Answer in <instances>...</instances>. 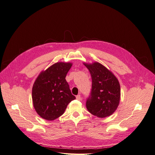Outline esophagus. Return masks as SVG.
I'll use <instances>...</instances> for the list:
<instances>
[{
    "mask_svg": "<svg viewBox=\"0 0 155 155\" xmlns=\"http://www.w3.org/2000/svg\"><path fill=\"white\" fill-rule=\"evenodd\" d=\"M76 99L78 100H81V96L80 95H78L77 96H76Z\"/></svg>",
    "mask_w": 155,
    "mask_h": 155,
    "instance_id": "esophagus-1",
    "label": "esophagus"
}]
</instances>
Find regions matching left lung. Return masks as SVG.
Instances as JSON below:
<instances>
[{
  "instance_id": "1",
  "label": "left lung",
  "mask_w": 155,
  "mask_h": 155,
  "mask_svg": "<svg viewBox=\"0 0 155 155\" xmlns=\"http://www.w3.org/2000/svg\"><path fill=\"white\" fill-rule=\"evenodd\" d=\"M92 78L91 95L86 102L87 110L98 118L112 114L120 100V85L111 71L100 63H83Z\"/></svg>"
}]
</instances>
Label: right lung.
Masks as SVG:
<instances>
[{
    "label": "right lung",
    "mask_w": 155,
    "mask_h": 155,
    "mask_svg": "<svg viewBox=\"0 0 155 155\" xmlns=\"http://www.w3.org/2000/svg\"><path fill=\"white\" fill-rule=\"evenodd\" d=\"M72 63L59 62L42 71L32 88V101L37 113L46 120L61 116L70 101L76 99L66 76Z\"/></svg>",
    "instance_id": "right-lung-1"
}]
</instances>
